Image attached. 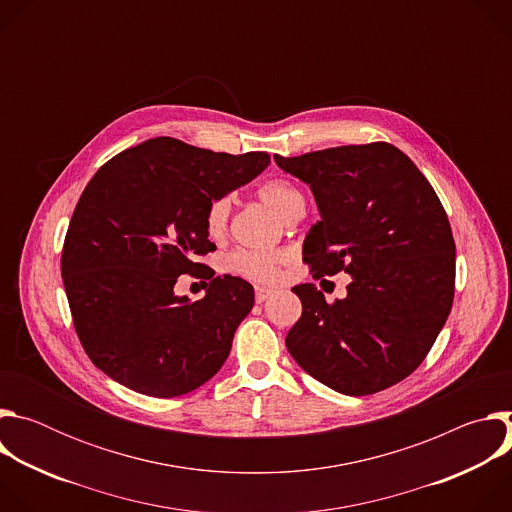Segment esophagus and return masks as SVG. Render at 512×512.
I'll list each match as a JSON object with an SVG mask.
<instances>
[{"label": "esophagus", "instance_id": "1", "mask_svg": "<svg viewBox=\"0 0 512 512\" xmlns=\"http://www.w3.org/2000/svg\"><path fill=\"white\" fill-rule=\"evenodd\" d=\"M271 294H273L271 289H267V287H259V285H257V287H255V302H257V304H261V302H265Z\"/></svg>", "mask_w": 512, "mask_h": 512}]
</instances>
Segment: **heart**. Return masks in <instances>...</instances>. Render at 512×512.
<instances>
[{
	"mask_svg": "<svg viewBox=\"0 0 512 512\" xmlns=\"http://www.w3.org/2000/svg\"><path fill=\"white\" fill-rule=\"evenodd\" d=\"M259 198L273 208L283 221L298 218L306 210V198L302 190L285 178H269L257 186ZM231 200L229 196H216L208 202L204 212V227L208 235L221 237L229 225ZM283 263V253L279 251H253L239 249L227 257V269L245 279L257 283H271L279 277V265Z\"/></svg>",
	"mask_w": 512,
	"mask_h": 512,
	"instance_id": "heart-1",
	"label": "heart"
}]
</instances>
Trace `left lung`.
<instances>
[{
    "label": "left lung",
    "mask_w": 512,
    "mask_h": 512,
    "mask_svg": "<svg viewBox=\"0 0 512 512\" xmlns=\"http://www.w3.org/2000/svg\"><path fill=\"white\" fill-rule=\"evenodd\" d=\"M275 162L312 188L322 214L304 241L312 277H352L332 304L314 283L294 287L302 316L287 332L289 354L342 395L397 385L423 362L454 302L456 245L440 198L387 141Z\"/></svg>",
    "instance_id": "obj_1"
}]
</instances>
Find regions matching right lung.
Here are the masks:
<instances>
[{
    "mask_svg": "<svg viewBox=\"0 0 512 512\" xmlns=\"http://www.w3.org/2000/svg\"><path fill=\"white\" fill-rule=\"evenodd\" d=\"M269 154L212 152L174 137L129 148L89 180L64 237L60 271L77 336L113 381L150 397H178L223 367L253 287L212 277L204 227L212 198L247 184ZM184 272L211 279L207 296H173Z\"/></svg>",
    "mask_w": 512,
    "mask_h": 512,
    "instance_id": "right-lung-1",
    "label": "right lung"
}]
</instances>
